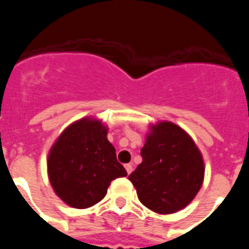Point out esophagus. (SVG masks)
<instances>
[{"instance_id":"1","label":"esophagus","mask_w":249,"mask_h":249,"mask_svg":"<svg viewBox=\"0 0 249 249\" xmlns=\"http://www.w3.org/2000/svg\"><path fill=\"white\" fill-rule=\"evenodd\" d=\"M124 168H126V171H127V173H132V171H133V166H132L131 163H127L126 166H124Z\"/></svg>"}]
</instances>
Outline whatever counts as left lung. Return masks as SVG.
I'll use <instances>...</instances> for the list:
<instances>
[{"instance_id": "8db88e82", "label": "left lung", "mask_w": 249, "mask_h": 249, "mask_svg": "<svg viewBox=\"0 0 249 249\" xmlns=\"http://www.w3.org/2000/svg\"><path fill=\"white\" fill-rule=\"evenodd\" d=\"M141 156L142 163L128 177L141 203L169 214L192 202L203 183L204 163L188 133L172 122L151 126Z\"/></svg>"}]
</instances>
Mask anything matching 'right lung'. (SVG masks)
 <instances>
[{
	"instance_id": "right-lung-1",
	"label": "right lung",
	"mask_w": 249,
	"mask_h": 249,
	"mask_svg": "<svg viewBox=\"0 0 249 249\" xmlns=\"http://www.w3.org/2000/svg\"><path fill=\"white\" fill-rule=\"evenodd\" d=\"M47 169L56 195L81 210L98 203L113 179L127 176L107 140V127L89 117L72 123L57 138Z\"/></svg>"
}]
</instances>
